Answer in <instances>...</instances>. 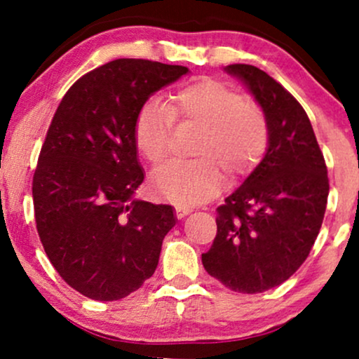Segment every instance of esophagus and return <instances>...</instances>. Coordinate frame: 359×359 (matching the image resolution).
<instances>
[{"mask_svg": "<svg viewBox=\"0 0 359 359\" xmlns=\"http://www.w3.org/2000/svg\"><path fill=\"white\" fill-rule=\"evenodd\" d=\"M175 212H177V217L182 219V217L192 212V208H187V205H175Z\"/></svg>", "mask_w": 359, "mask_h": 359, "instance_id": "obj_1", "label": "esophagus"}]
</instances>
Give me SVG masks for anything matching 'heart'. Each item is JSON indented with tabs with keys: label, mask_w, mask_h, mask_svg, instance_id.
Returning a JSON list of instances; mask_svg holds the SVG:
<instances>
[{
	"label": "heart",
	"mask_w": 359,
	"mask_h": 359,
	"mask_svg": "<svg viewBox=\"0 0 359 359\" xmlns=\"http://www.w3.org/2000/svg\"><path fill=\"white\" fill-rule=\"evenodd\" d=\"M174 123L201 130L192 148L197 158L167 163L150 180L155 197L177 205H194L216 196L222 184L217 166L233 179L248 174L269 143L263 111L219 81L191 82L177 89L167 104L150 100L138 109L135 147L151 165L162 163L170 151Z\"/></svg>",
	"instance_id": "heart-1"
}]
</instances>
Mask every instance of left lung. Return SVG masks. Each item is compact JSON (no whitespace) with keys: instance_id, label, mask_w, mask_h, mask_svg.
<instances>
[{"instance_id":"obj_1","label":"left lung","mask_w":359,"mask_h":359,"mask_svg":"<svg viewBox=\"0 0 359 359\" xmlns=\"http://www.w3.org/2000/svg\"><path fill=\"white\" fill-rule=\"evenodd\" d=\"M269 125L262 162L216 209L217 234L205 271L241 294H259L290 278L306 262L323 224L327 167L300 102L269 74L231 64Z\"/></svg>"}]
</instances>
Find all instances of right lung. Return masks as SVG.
<instances>
[{"mask_svg":"<svg viewBox=\"0 0 359 359\" xmlns=\"http://www.w3.org/2000/svg\"><path fill=\"white\" fill-rule=\"evenodd\" d=\"M182 65L116 59L77 79L62 97L40 150L34 184L36 231L57 273L93 300L138 290L158 265L172 205L133 199L143 182L133 125Z\"/></svg>","mask_w":359,"mask_h":359,"instance_id":"obj_1","label":"right lung"}]
</instances>
